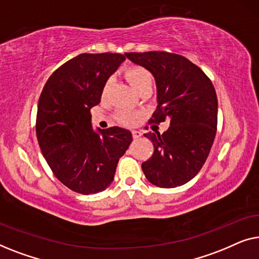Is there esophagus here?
<instances>
[{"mask_svg":"<svg viewBox=\"0 0 259 259\" xmlns=\"http://www.w3.org/2000/svg\"><path fill=\"white\" fill-rule=\"evenodd\" d=\"M132 136H133V139H139L141 137V132H139V131H133Z\"/></svg>","mask_w":259,"mask_h":259,"instance_id":"esophagus-1","label":"esophagus"}]
</instances>
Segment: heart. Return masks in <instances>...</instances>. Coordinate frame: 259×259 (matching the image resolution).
<instances>
[{
    "instance_id": "heart-1",
    "label": "heart",
    "mask_w": 259,
    "mask_h": 259,
    "mask_svg": "<svg viewBox=\"0 0 259 259\" xmlns=\"http://www.w3.org/2000/svg\"><path fill=\"white\" fill-rule=\"evenodd\" d=\"M126 77L130 81V83L132 84L134 90L139 92V93H141L143 91L151 90L152 84H153V75H152V73L141 66H134L132 68H130L126 72ZM111 86L112 79L109 77V79L106 80L104 88H102V97L107 95ZM138 118H139L138 113L126 111V109H120L115 114L116 121L125 126L133 125Z\"/></svg>"
}]
</instances>
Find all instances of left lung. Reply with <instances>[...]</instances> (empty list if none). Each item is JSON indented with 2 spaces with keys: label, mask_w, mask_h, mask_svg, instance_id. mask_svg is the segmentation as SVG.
Listing matches in <instances>:
<instances>
[{
  "label": "left lung",
  "mask_w": 259,
  "mask_h": 259,
  "mask_svg": "<svg viewBox=\"0 0 259 259\" xmlns=\"http://www.w3.org/2000/svg\"><path fill=\"white\" fill-rule=\"evenodd\" d=\"M126 58L153 74L158 106L144 134L154 146L143 162L144 175L153 185L172 189L197 176L206 161L217 132L218 101L206 74L182 55L167 52L125 53ZM168 119L162 135L155 128Z\"/></svg>",
  "instance_id": "obj_1"
}]
</instances>
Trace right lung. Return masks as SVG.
<instances>
[{"label":"right lung","mask_w":259,"mask_h":259,"mask_svg":"<svg viewBox=\"0 0 259 259\" xmlns=\"http://www.w3.org/2000/svg\"><path fill=\"white\" fill-rule=\"evenodd\" d=\"M125 56L80 54L49 76L38 99L36 137L54 176L74 192H101L114 179L120 157L132 143L121 127L95 132L91 108L99 105L106 80Z\"/></svg>","instance_id":"obj_1"}]
</instances>
